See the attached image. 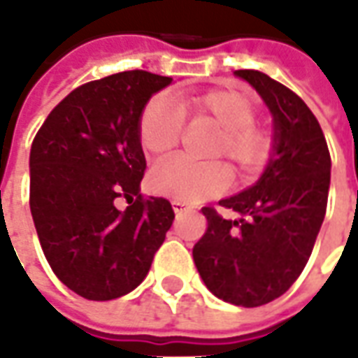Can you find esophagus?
Here are the masks:
<instances>
[{"instance_id": "34e87169", "label": "esophagus", "mask_w": 358, "mask_h": 358, "mask_svg": "<svg viewBox=\"0 0 358 358\" xmlns=\"http://www.w3.org/2000/svg\"><path fill=\"white\" fill-rule=\"evenodd\" d=\"M172 209H174V213H184V210H189L192 209V205H189V203H186V201H176V199H174V201H172Z\"/></svg>"}]
</instances>
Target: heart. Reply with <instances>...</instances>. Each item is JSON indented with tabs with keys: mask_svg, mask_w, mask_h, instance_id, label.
<instances>
[{
	"mask_svg": "<svg viewBox=\"0 0 358 358\" xmlns=\"http://www.w3.org/2000/svg\"><path fill=\"white\" fill-rule=\"evenodd\" d=\"M259 105L248 90L226 84L184 97L180 105L166 94L153 95L140 115V143L151 157H164L178 148L192 122H209L217 134L205 155L228 159L240 178H253L268 166L276 149L272 126L259 120ZM230 184L228 166L220 161L194 163L171 159L159 163L149 174V187L176 201L197 203L222 194Z\"/></svg>",
	"mask_w": 358,
	"mask_h": 358,
	"instance_id": "1",
	"label": "heart"
}]
</instances>
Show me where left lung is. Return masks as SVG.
Segmentation results:
<instances>
[{
  "label": "left lung",
  "mask_w": 358,
  "mask_h": 358,
  "mask_svg": "<svg viewBox=\"0 0 358 358\" xmlns=\"http://www.w3.org/2000/svg\"><path fill=\"white\" fill-rule=\"evenodd\" d=\"M236 74L274 115L276 149L255 186L218 203L240 213V220L203 207L207 230L194 245V261L218 299L261 307L292 287L313 253L328 205L331 159L322 128L299 95L259 71Z\"/></svg>",
  "instance_id": "1"
}]
</instances>
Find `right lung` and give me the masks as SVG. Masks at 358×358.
<instances>
[{
	"instance_id": "add662e5",
	"label": "right lung",
	"mask_w": 358,
	"mask_h": 358,
	"mask_svg": "<svg viewBox=\"0 0 358 358\" xmlns=\"http://www.w3.org/2000/svg\"><path fill=\"white\" fill-rule=\"evenodd\" d=\"M172 78L124 71L82 84L43 120L30 149V210L43 255L90 301L130 293L148 276L174 220L164 197H143L140 115ZM118 199L129 207L120 211Z\"/></svg>"
}]
</instances>
